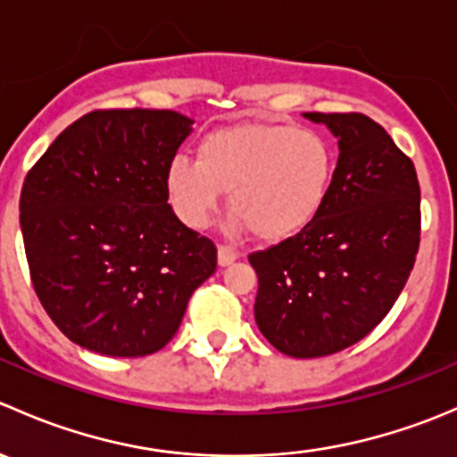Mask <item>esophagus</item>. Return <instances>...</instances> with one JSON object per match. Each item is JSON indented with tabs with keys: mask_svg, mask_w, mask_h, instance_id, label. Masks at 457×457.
Here are the masks:
<instances>
[{
	"mask_svg": "<svg viewBox=\"0 0 457 457\" xmlns=\"http://www.w3.org/2000/svg\"><path fill=\"white\" fill-rule=\"evenodd\" d=\"M238 256H241V254H238L234 247L220 245L219 254H216V261H219V267H228V265H232L234 261H238Z\"/></svg>",
	"mask_w": 457,
	"mask_h": 457,
	"instance_id": "1",
	"label": "esophagus"
}]
</instances>
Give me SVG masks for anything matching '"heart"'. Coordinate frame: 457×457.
Returning a JSON list of instances; mask_svg holds the SVG:
<instances>
[{
  "instance_id": "1",
  "label": "heart",
  "mask_w": 457,
  "mask_h": 457,
  "mask_svg": "<svg viewBox=\"0 0 457 457\" xmlns=\"http://www.w3.org/2000/svg\"><path fill=\"white\" fill-rule=\"evenodd\" d=\"M334 172V147L320 132L289 123H234L203 137L196 163L177 156L165 170V190L192 229L207 228L229 192L238 214L229 228H252L261 241L280 243L318 219Z\"/></svg>"
}]
</instances>
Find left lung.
<instances>
[{
  "label": "left lung",
  "mask_w": 457,
  "mask_h": 457,
  "mask_svg": "<svg viewBox=\"0 0 457 457\" xmlns=\"http://www.w3.org/2000/svg\"><path fill=\"white\" fill-rule=\"evenodd\" d=\"M303 117L338 139L329 199L310 228L250 262L261 334L285 356L320 358L365 338L403 292L420 243V186L365 114Z\"/></svg>",
  "instance_id": "8db88e82"
}]
</instances>
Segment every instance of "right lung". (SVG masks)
Instances as JSON below:
<instances>
[{"label": "right lung", "instance_id": "right-lung-1", "mask_svg": "<svg viewBox=\"0 0 457 457\" xmlns=\"http://www.w3.org/2000/svg\"><path fill=\"white\" fill-rule=\"evenodd\" d=\"M192 123L174 110H96L26 177L20 223L32 285L54 325L87 352H159L214 274L216 247L177 219L165 190Z\"/></svg>", "mask_w": 457, "mask_h": 457}]
</instances>
